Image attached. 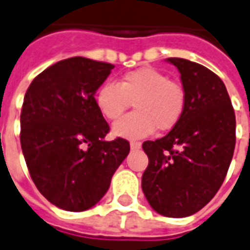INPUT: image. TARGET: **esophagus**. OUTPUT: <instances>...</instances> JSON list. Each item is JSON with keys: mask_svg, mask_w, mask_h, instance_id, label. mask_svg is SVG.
<instances>
[{"mask_svg": "<svg viewBox=\"0 0 250 250\" xmlns=\"http://www.w3.org/2000/svg\"><path fill=\"white\" fill-rule=\"evenodd\" d=\"M131 149L132 150H139V149L141 148V143H139V141H131Z\"/></svg>", "mask_w": 250, "mask_h": 250, "instance_id": "obj_1", "label": "esophagus"}]
</instances>
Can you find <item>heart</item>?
<instances>
[{
	"label": "heart",
	"mask_w": 250,
	"mask_h": 250,
	"mask_svg": "<svg viewBox=\"0 0 250 250\" xmlns=\"http://www.w3.org/2000/svg\"><path fill=\"white\" fill-rule=\"evenodd\" d=\"M133 106L136 111L113 125L115 136L141 139L156 131L166 132L178 125L186 111L187 92L182 83L170 80L165 72L140 67L125 72L119 83L102 84L96 93L100 113L115 121Z\"/></svg>",
	"instance_id": "1"
}]
</instances>
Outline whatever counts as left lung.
<instances>
[{"label":"left lung","mask_w":250,"mask_h":250,"mask_svg":"<svg viewBox=\"0 0 250 250\" xmlns=\"http://www.w3.org/2000/svg\"><path fill=\"white\" fill-rule=\"evenodd\" d=\"M187 92L182 119L166 136L145 141L149 165L141 188L157 213L183 218L201 210L225 180L236 143V119L225 83L209 68L167 58Z\"/></svg>","instance_id":"8db88e82"}]
</instances>
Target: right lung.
I'll return each instance as SVG.
<instances>
[{
  "label": "right lung",
  "instance_id": "obj_1",
  "mask_svg": "<svg viewBox=\"0 0 250 250\" xmlns=\"http://www.w3.org/2000/svg\"><path fill=\"white\" fill-rule=\"evenodd\" d=\"M113 68L72 57L39 74L25 92L23 156L37 189L60 209L84 211L96 205L128 156L127 140L105 141L110 128L94 98Z\"/></svg>",
  "mask_w": 250,
  "mask_h": 250
}]
</instances>
